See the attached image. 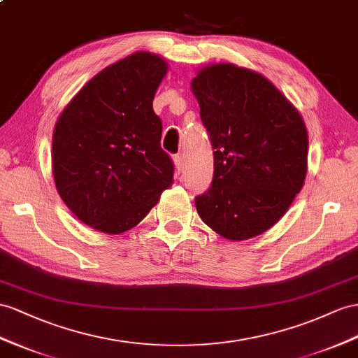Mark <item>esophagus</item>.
<instances>
[{
	"label": "esophagus",
	"mask_w": 358,
	"mask_h": 358,
	"mask_svg": "<svg viewBox=\"0 0 358 358\" xmlns=\"http://www.w3.org/2000/svg\"><path fill=\"white\" fill-rule=\"evenodd\" d=\"M173 163H176L177 171H181L182 166H185V160H182V155H176V157H173Z\"/></svg>",
	"instance_id": "obj_1"
}]
</instances>
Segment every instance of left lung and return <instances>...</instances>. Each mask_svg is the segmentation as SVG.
Returning <instances> with one entry per match:
<instances>
[{"instance_id":"obj_1","label":"left lung","mask_w":358,"mask_h":358,"mask_svg":"<svg viewBox=\"0 0 358 358\" xmlns=\"http://www.w3.org/2000/svg\"><path fill=\"white\" fill-rule=\"evenodd\" d=\"M192 92L215 150L196 212L225 239H251L280 221L304 185L306 124L268 78L233 63L201 69Z\"/></svg>"}]
</instances>
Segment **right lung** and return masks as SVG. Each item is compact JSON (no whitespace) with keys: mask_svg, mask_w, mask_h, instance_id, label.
<instances>
[{"mask_svg":"<svg viewBox=\"0 0 358 358\" xmlns=\"http://www.w3.org/2000/svg\"><path fill=\"white\" fill-rule=\"evenodd\" d=\"M168 65L134 52L92 78L63 110L52 134V176L81 222L108 234L136 227L171 187L152 99Z\"/></svg>","mask_w":358,"mask_h":358,"instance_id":"right-lung-1","label":"right lung"}]
</instances>
